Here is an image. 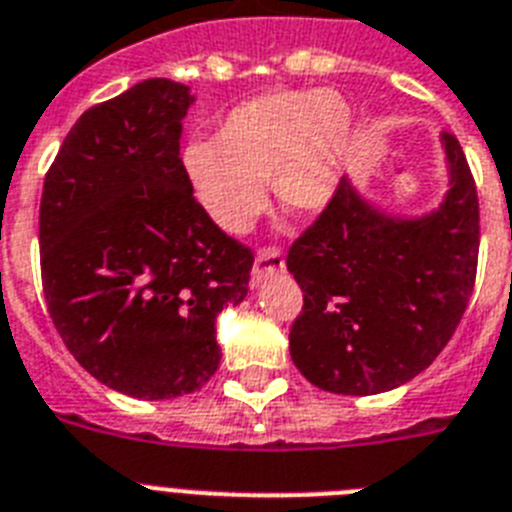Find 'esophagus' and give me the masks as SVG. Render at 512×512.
Returning <instances> with one entry per match:
<instances>
[{"mask_svg": "<svg viewBox=\"0 0 512 512\" xmlns=\"http://www.w3.org/2000/svg\"><path fill=\"white\" fill-rule=\"evenodd\" d=\"M285 272V259H282V253L277 248H269V251H261L253 261V282L259 285L264 277H272V274H282Z\"/></svg>", "mask_w": 512, "mask_h": 512, "instance_id": "obj_1", "label": "esophagus"}]
</instances>
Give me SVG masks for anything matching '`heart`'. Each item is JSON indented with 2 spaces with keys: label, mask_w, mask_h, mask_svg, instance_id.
<instances>
[{
  "label": "heart",
  "mask_w": 512,
  "mask_h": 512,
  "mask_svg": "<svg viewBox=\"0 0 512 512\" xmlns=\"http://www.w3.org/2000/svg\"><path fill=\"white\" fill-rule=\"evenodd\" d=\"M353 109L335 88L269 91L219 120L214 143H190L183 172L196 204L227 235L251 230L266 206L319 214L340 190Z\"/></svg>",
  "instance_id": "1"
}]
</instances>
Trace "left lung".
<instances>
[{"label": "left lung", "mask_w": 512, "mask_h": 512, "mask_svg": "<svg viewBox=\"0 0 512 512\" xmlns=\"http://www.w3.org/2000/svg\"><path fill=\"white\" fill-rule=\"evenodd\" d=\"M439 149L447 183L434 209H384L345 175L287 253L303 290L290 356L319 390H395L439 356L463 319L479 259V198L460 143L445 133Z\"/></svg>", "instance_id": "obj_1"}]
</instances>
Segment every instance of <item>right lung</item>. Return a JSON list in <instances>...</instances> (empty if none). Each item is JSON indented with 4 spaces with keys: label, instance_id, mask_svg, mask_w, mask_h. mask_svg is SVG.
Wrapping results in <instances>:
<instances>
[{
    "label": "right lung",
    "instance_id": "add662e5",
    "mask_svg": "<svg viewBox=\"0 0 512 512\" xmlns=\"http://www.w3.org/2000/svg\"><path fill=\"white\" fill-rule=\"evenodd\" d=\"M196 96L149 78L96 104L44 180L38 240L49 314L112 390L170 400L219 369L217 316L248 295L253 256L193 198L180 125Z\"/></svg>",
    "mask_w": 512,
    "mask_h": 512
}]
</instances>
